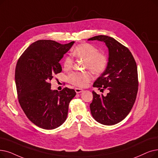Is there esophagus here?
<instances>
[{"instance_id":"esophagus-1","label":"esophagus","mask_w":158,"mask_h":158,"mask_svg":"<svg viewBox=\"0 0 158 158\" xmlns=\"http://www.w3.org/2000/svg\"><path fill=\"white\" fill-rule=\"evenodd\" d=\"M75 92H76L77 94H79V93H81V92H83V89L76 88L75 89Z\"/></svg>"}]
</instances>
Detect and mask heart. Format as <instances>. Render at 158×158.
Returning <instances> with one entry per match:
<instances>
[{"mask_svg":"<svg viewBox=\"0 0 158 158\" xmlns=\"http://www.w3.org/2000/svg\"><path fill=\"white\" fill-rule=\"evenodd\" d=\"M72 55L79 59L85 60L84 68L90 69L95 74H101L104 72L108 66V59L106 55L98 52V49L89 43H82L75 48ZM73 65V60L70 56H66L63 62L66 70L70 69ZM69 83L79 87L86 86L92 79V75L90 72H73L68 75Z\"/></svg>","mask_w":158,"mask_h":158,"instance_id":"b5f03b06","label":"heart"}]
</instances>
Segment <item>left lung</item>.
I'll list each match as a JSON object with an SVG mask.
<instances>
[{"instance_id": "8db88e82", "label": "left lung", "mask_w": 158, "mask_h": 158, "mask_svg": "<svg viewBox=\"0 0 158 158\" xmlns=\"http://www.w3.org/2000/svg\"><path fill=\"white\" fill-rule=\"evenodd\" d=\"M105 43L109 51L108 63L105 71L93 86L108 90L106 96L94 91L90 105L93 118L101 124L113 125L124 119L131 110L138 90V68L128 48L112 37L98 35L88 40Z\"/></svg>"}]
</instances>
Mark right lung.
Listing matches in <instances>:
<instances>
[{
  "label": "right lung",
  "instance_id": "1",
  "mask_svg": "<svg viewBox=\"0 0 158 158\" xmlns=\"http://www.w3.org/2000/svg\"><path fill=\"white\" fill-rule=\"evenodd\" d=\"M74 43L61 44L52 40L32 43L19 57L15 68V84L19 104L33 124L46 130L66 121L73 89L51 90L54 75L62 71L60 59Z\"/></svg>",
  "mask_w": 158,
  "mask_h": 158
}]
</instances>
